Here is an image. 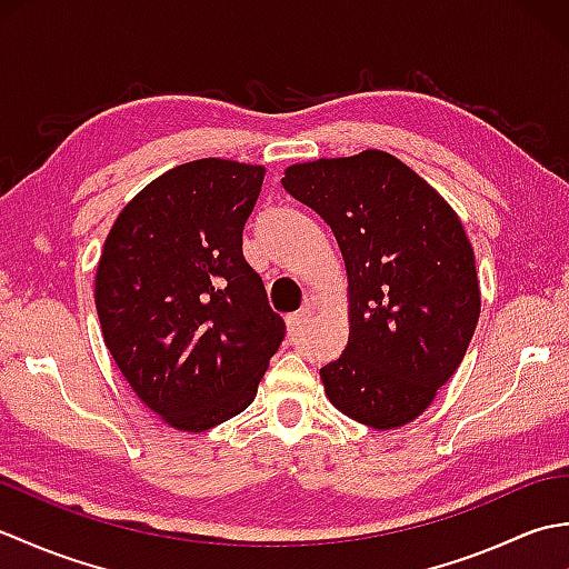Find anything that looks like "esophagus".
I'll return each mask as SVG.
<instances>
[{
  "label": "esophagus",
  "instance_id": "obj_1",
  "mask_svg": "<svg viewBox=\"0 0 569 569\" xmlns=\"http://www.w3.org/2000/svg\"><path fill=\"white\" fill-rule=\"evenodd\" d=\"M312 306H306V308H300L298 312H293V316H288V330L291 332H298V330H303L306 325L310 322V318H312Z\"/></svg>",
  "mask_w": 569,
  "mask_h": 569
}]
</instances>
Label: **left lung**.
<instances>
[{
  "mask_svg": "<svg viewBox=\"0 0 569 569\" xmlns=\"http://www.w3.org/2000/svg\"><path fill=\"white\" fill-rule=\"evenodd\" d=\"M283 188L330 224L347 269L349 340L320 369L330 403L393 430L462 365L481 296L462 222L396 156L367 149L286 168Z\"/></svg>",
  "mask_w": 569,
  "mask_h": 569,
  "instance_id": "left-lung-1",
  "label": "left lung"
}]
</instances>
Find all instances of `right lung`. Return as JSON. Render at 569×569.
Instances as JSON below:
<instances>
[{"mask_svg": "<svg viewBox=\"0 0 569 569\" xmlns=\"http://www.w3.org/2000/svg\"><path fill=\"white\" fill-rule=\"evenodd\" d=\"M263 166L200 159L119 212L94 276L104 345L168 426L210 430L257 396L286 325L241 253Z\"/></svg>", "mask_w": 569, "mask_h": 569, "instance_id": "obj_1", "label": "right lung"}]
</instances>
